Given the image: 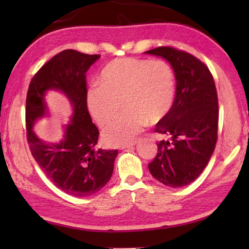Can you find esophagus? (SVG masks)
<instances>
[{
  "instance_id": "obj_1",
  "label": "esophagus",
  "mask_w": 249,
  "mask_h": 249,
  "mask_svg": "<svg viewBox=\"0 0 249 249\" xmlns=\"http://www.w3.org/2000/svg\"><path fill=\"white\" fill-rule=\"evenodd\" d=\"M136 143H137V141H135V142H131V143H129V144H126V145H123L121 147L122 150H124V149H130V147H133V146H135L136 145Z\"/></svg>"
}]
</instances>
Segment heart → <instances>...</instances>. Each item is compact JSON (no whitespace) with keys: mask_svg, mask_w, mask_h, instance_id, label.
Returning <instances> with one entry per match:
<instances>
[{"mask_svg":"<svg viewBox=\"0 0 249 249\" xmlns=\"http://www.w3.org/2000/svg\"><path fill=\"white\" fill-rule=\"evenodd\" d=\"M98 82L86 94L87 108L95 122L99 126L108 123L121 103L125 109L103 130V140L109 146L131 143L149 121L154 124L166 118L176 97L174 72L161 60L116 59L103 68Z\"/></svg>","mask_w":249,"mask_h":249,"instance_id":"heart-1","label":"heart"}]
</instances>
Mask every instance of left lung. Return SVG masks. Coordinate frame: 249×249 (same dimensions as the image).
Returning a JSON list of instances; mask_svg holds the SVG:
<instances>
[{
    "instance_id": "left-lung-1",
    "label": "left lung",
    "mask_w": 249,
    "mask_h": 249,
    "mask_svg": "<svg viewBox=\"0 0 249 249\" xmlns=\"http://www.w3.org/2000/svg\"><path fill=\"white\" fill-rule=\"evenodd\" d=\"M170 63L177 80L176 98L155 131L170 137L157 144L151 174L169 187L193 183L212 156L218 126V99L209 68L197 57L171 47H158L144 52Z\"/></svg>"
}]
</instances>
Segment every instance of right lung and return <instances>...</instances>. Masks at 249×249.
Segmentation results:
<instances>
[{"label":"right lung","instance_id":"add662e5","mask_svg":"<svg viewBox=\"0 0 249 249\" xmlns=\"http://www.w3.org/2000/svg\"><path fill=\"white\" fill-rule=\"evenodd\" d=\"M100 57L68 49L54 55L35 73L26 95L25 122L30 150L41 170L55 186L73 197L99 192L112 176L118 150H95L99 131L92 123L86 104V73ZM62 92L72 107L71 121L56 142L40 140L33 128L48 116L45 95Z\"/></svg>","mask_w":249,"mask_h":249}]
</instances>
